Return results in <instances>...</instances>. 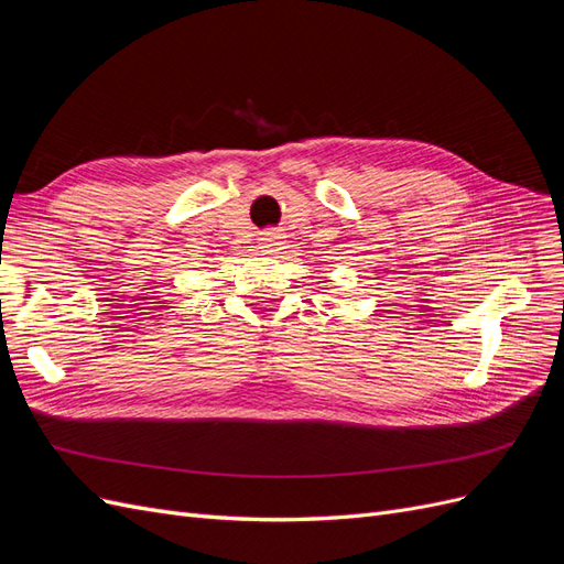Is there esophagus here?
<instances>
[{"label":"esophagus","mask_w":564,"mask_h":564,"mask_svg":"<svg viewBox=\"0 0 564 564\" xmlns=\"http://www.w3.org/2000/svg\"><path fill=\"white\" fill-rule=\"evenodd\" d=\"M280 245H282V237L278 232H263V237H261L263 251H278Z\"/></svg>","instance_id":"1"}]
</instances>
